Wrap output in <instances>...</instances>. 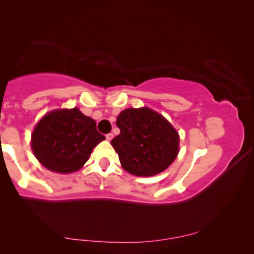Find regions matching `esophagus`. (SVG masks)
Listing matches in <instances>:
<instances>
[{"mask_svg": "<svg viewBox=\"0 0 254 254\" xmlns=\"http://www.w3.org/2000/svg\"><path fill=\"white\" fill-rule=\"evenodd\" d=\"M112 139H113V134H112V133H109V134H106V140L107 141H111Z\"/></svg>", "mask_w": 254, "mask_h": 254, "instance_id": "obj_1", "label": "esophagus"}]
</instances>
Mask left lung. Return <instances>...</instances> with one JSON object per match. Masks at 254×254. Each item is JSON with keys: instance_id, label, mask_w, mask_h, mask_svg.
Segmentation results:
<instances>
[{"instance_id": "left-lung-1", "label": "left lung", "mask_w": 254, "mask_h": 254, "mask_svg": "<svg viewBox=\"0 0 254 254\" xmlns=\"http://www.w3.org/2000/svg\"><path fill=\"white\" fill-rule=\"evenodd\" d=\"M120 134L111 141L122 168L137 177L165 171L179 153V133L168 120L148 106L130 107L118 115Z\"/></svg>"}]
</instances>
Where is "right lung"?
<instances>
[{"mask_svg": "<svg viewBox=\"0 0 254 254\" xmlns=\"http://www.w3.org/2000/svg\"><path fill=\"white\" fill-rule=\"evenodd\" d=\"M104 139L96 130L95 120L74 107L46 113L34 127L30 144L46 169L72 174L83 168L93 149Z\"/></svg>", "mask_w": 254, "mask_h": 254, "instance_id": "obj_1", "label": "right lung"}]
</instances>
